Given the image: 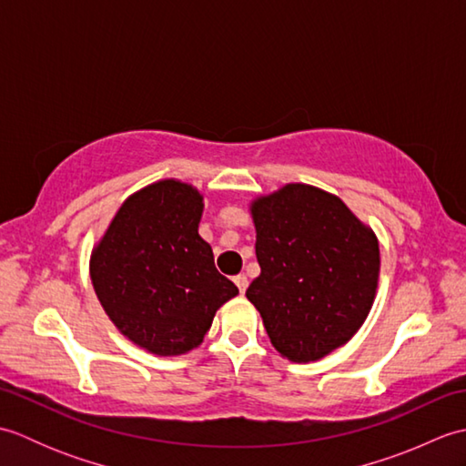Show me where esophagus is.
<instances>
[{"label":"esophagus","mask_w":466,"mask_h":466,"mask_svg":"<svg viewBox=\"0 0 466 466\" xmlns=\"http://www.w3.org/2000/svg\"><path fill=\"white\" fill-rule=\"evenodd\" d=\"M234 282H236V286H238L240 294H244V292H246V289H248V276H246V274L234 276Z\"/></svg>","instance_id":"esophagus-1"}]
</instances>
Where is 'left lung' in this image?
I'll return each mask as SVG.
<instances>
[{
	"label": "left lung",
	"instance_id": "8db88e82",
	"mask_svg": "<svg viewBox=\"0 0 466 466\" xmlns=\"http://www.w3.org/2000/svg\"><path fill=\"white\" fill-rule=\"evenodd\" d=\"M260 276L246 290L284 359L310 362L359 332L380 272L379 240L339 196L286 184L250 204Z\"/></svg>",
	"mask_w": 466,
	"mask_h": 466
}]
</instances>
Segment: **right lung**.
Masks as SVG:
<instances>
[{"instance_id":"1","label":"right lung","mask_w":466,"mask_h":466,"mask_svg":"<svg viewBox=\"0 0 466 466\" xmlns=\"http://www.w3.org/2000/svg\"><path fill=\"white\" fill-rule=\"evenodd\" d=\"M204 196L180 180L132 194L90 258L97 300L127 340L157 356L202 344L216 310L238 294L198 234Z\"/></svg>"}]
</instances>
